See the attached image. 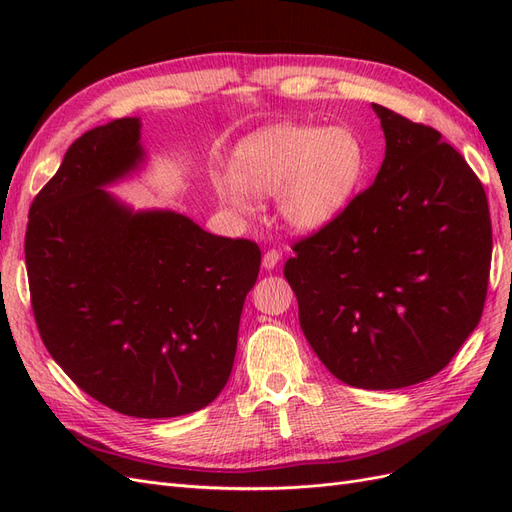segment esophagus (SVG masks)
<instances>
[{
	"mask_svg": "<svg viewBox=\"0 0 512 512\" xmlns=\"http://www.w3.org/2000/svg\"><path fill=\"white\" fill-rule=\"evenodd\" d=\"M280 260H282L280 252L269 250V252H265V256H262V267H265L267 271H273L277 265H280Z\"/></svg>",
	"mask_w": 512,
	"mask_h": 512,
	"instance_id": "esophagus-1",
	"label": "esophagus"
}]
</instances>
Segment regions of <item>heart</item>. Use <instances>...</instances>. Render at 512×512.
Here are the masks:
<instances>
[{
	"label": "heart",
	"instance_id": "heart-1",
	"mask_svg": "<svg viewBox=\"0 0 512 512\" xmlns=\"http://www.w3.org/2000/svg\"><path fill=\"white\" fill-rule=\"evenodd\" d=\"M367 175V151L352 130L275 123L245 136L230 156V173L213 179V194L239 220L271 196L280 220L297 232L333 224Z\"/></svg>",
	"mask_w": 512,
	"mask_h": 512
}]
</instances>
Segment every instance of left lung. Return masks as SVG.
I'll use <instances>...</instances> for the list:
<instances>
[{
  "label": "left lung",
  "instance_id": "8db88e82",
  "mask_svg": "<svg viewBox=\"0 0 512 512\" xmlns=\"http://www.w3.org/2000/svg\"><path fill=\"white\" fill-rule=\"evenodd\" d=\"M371 108L386 141L374 185L294 245L284 275L324 367L389 391L436 376L476 329L491 220L483 185L438 130Z\"/></svg>",
  "mask_w": 512,
  "mask_h": 512
}]
</instances>
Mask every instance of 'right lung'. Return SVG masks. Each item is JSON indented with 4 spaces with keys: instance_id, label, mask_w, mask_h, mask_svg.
<instances>
[{
    "instance_id": "add662e5",
    "label": "right lung",
    "mask_w": 512,
    "mask_h": 512,
    "mask_svg": "<svg viewBox=\"0 0 512 512\" xmlns=\"http://www.w3.org/2000/svg\"><path fill=\"white\" fill-rule=\"evenodd\" d=\"M145 162L138 117L76 138L29 209L25 265L42 342L76 386L115 412L170 418L226 386L260 250L106 190Z\"/></svg>"
}]
</instances>
